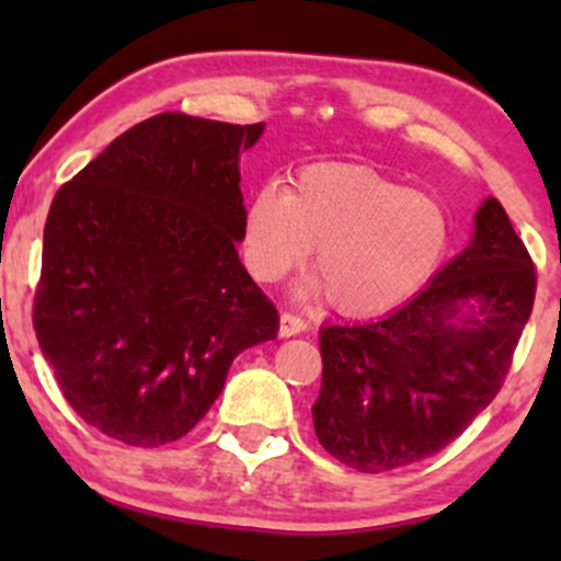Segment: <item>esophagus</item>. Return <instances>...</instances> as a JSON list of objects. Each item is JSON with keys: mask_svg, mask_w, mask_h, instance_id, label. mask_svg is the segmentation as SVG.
Instances as JSON below:
<instances>
[{"mask_svg": "<svg viewBox=\"0 0 561 561\" xmlns=\"http://www.w3.org/2000/svg\"><path fill=\"white\" fill-rule=\"evenodd\" d=\"M306 330H308L306 319H300L298 313L282 311V317H279V334H282V337H293V334H300Z\"/></svg>", "mask_w": 561, "mask_h": 561, "instance_id": "esophagus-1", "label": "esophagus"}]
</instances>
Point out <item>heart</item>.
<instances>
[{
  "label": "heart",
  "mask_w": 561,
  "mask_h": 561,
  "mask_svg": "<svg viewBox=\"0 0 561 561\" xmlns=\"http://www.w3.org/2000/svg\"><path fill=\"white\" fill-rule=\"evenodd\" d=\"M448 218L433 197L403 190L364 163H308L289 190L263 184L242 218V259L259 282L302 266L345 317L398 308L446 255Z\"/></svg>",
  "instance_id": "b5f03b06"
}]
</instances>
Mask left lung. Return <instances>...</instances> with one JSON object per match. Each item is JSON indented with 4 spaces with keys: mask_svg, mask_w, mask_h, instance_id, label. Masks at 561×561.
<instances>
[{
    "mask_svg": "<svg viewBox=\"0 0 561 561\" xmlns=\"http://www.w3.org/2000/svg\"><path fill=\"white\" fill-rule=\"evenodd\" d=\"M536 300V263L488 197L465 253L409 302L319 334V443L358 472H388L456 440L493 401Z\"/></svg>",
    "mask_w": 561,
    "mask_h": 561,
    "instance_id": "left-lung-1",
    "label": "left lung"
}]
</instances>
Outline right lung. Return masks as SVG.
Wrapping results in <instances>:
<instances>
[{"label":"right lung","mask_w":561,"mask_h":561,"mask_svg":"<svg viewBox=\"0 0 561 561\" xmlns=\"http://www.w3.org/2000/svg\"><path fill=\"white\" fill-rule=\"evenodd\" d=\"M263 124L160 113L57 190L34 330L66 401L126 446L179 440L279 313L237 255L240 152Z\"/></svg>","instance_id":"right-lung-1"}]
</instances>
